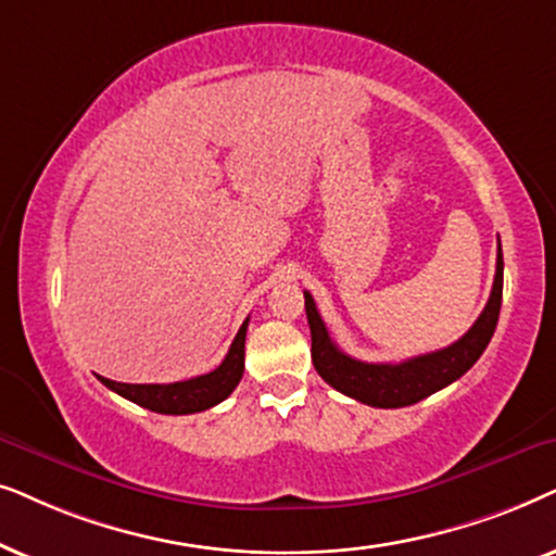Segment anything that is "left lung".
I'll use <instances>...</instances> for the list:
<instances>
[{"label": "left lung", "mask_w": 556, "mask_h": 556, "mask_svg": "<svg viewBox=\"0 0 556 556\" xmlns=\"http://www.w3.org/2000/svg\"><path fill=\"white\" fill-rule=\"evenodd\" d=\"M503 298V254L498 241V258H495V279L488 305L472 328L453 345L442 351L417 355V358L402 361V364H366L345 355L332 343L328 328H325L320 313H317L313 294L305 292V313L313 336V364L315 371L338 389L340 394L355 399V402L379 406V409H399V406L417 404L434 391L450 387L460 379L468 368L483 355L491 343L495 325H498Z\"/></svg>", "instance_id": "obj_1"}]
</instances>
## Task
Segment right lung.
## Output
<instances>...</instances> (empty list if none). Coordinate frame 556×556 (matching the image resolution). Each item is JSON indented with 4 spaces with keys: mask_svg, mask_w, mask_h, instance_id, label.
Listing matches in <instances>:
<instances>
[{
    "mask_svg": "<svg viewBox=\"0 0 556 556\" xmlns=\"http://www.w3.org/2000/svg\"><path fill=\"white\" fill-rule=\"evenodd\" d=\"M249 317L236 332L231 348H228L224 364L216 371L195 376L188 381L175 383H118L99 376L103 387L116 391L118 396L129 399L144 409L157 414H195L224 402L231 391L239 387L243 376V343H247Z\"/></svg>",
    "mask_w": 556,
    "mask_h": 556,
    "instance_id": "1",
    "label": "right lung"
}]
</instances>
